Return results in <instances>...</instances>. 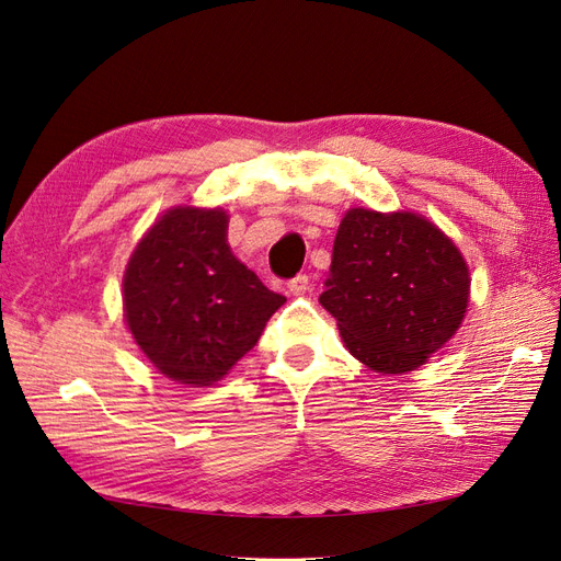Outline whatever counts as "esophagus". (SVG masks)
<instances>
[{
  "instance_id": "esophagus-1",
  "label": "esophagus",
  "mask_w": 561,
  "mask_h": 561,
  "mask_svg": "<svg viewBox=\"0 0 561 561\" xmlns=\"http://www.w3.org/2000/svg\"><path fill=\"white\" fill-rule=\"evenodd\" d=\"M288 291L294 296H305L312 291V279H309V275H296L291 282H288Z\"/></svg>"
}]
</instances>
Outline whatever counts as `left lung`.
<instances>
[{"mask_svg":"<svg viewBox=\"0 0 561 561\" xmlns=\"http://www.w3.org/2000/svg\"><path fill=\"white\" fill-rule=\"evenodd\" d=\"M469 284L460 249L425 217L351 207L319 302L337 319L351 356L402 375L455 335Z\"/></svg>","mask_w":561,"mask_h":561,"instance_id":"1","label":"left lung"}]
</instances>
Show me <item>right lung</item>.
<instances>
[{
    "label": "right lung",
    "instance_id": "1",
    "mask_svg": "<svg viewBox=\"0 0 561 561\" xmlns=\"http://www.w3.org/2000/svg\"><path fill=\"white\" fill-rule=\"evenodd\" d=\"M221 207H171L142 236L122 279L124 319L173 381L213 386L259 342L286 302L240 263Z\"/></svg>",
    "mask_w": 561,
    "mask_h": 561
}]
</instances>
